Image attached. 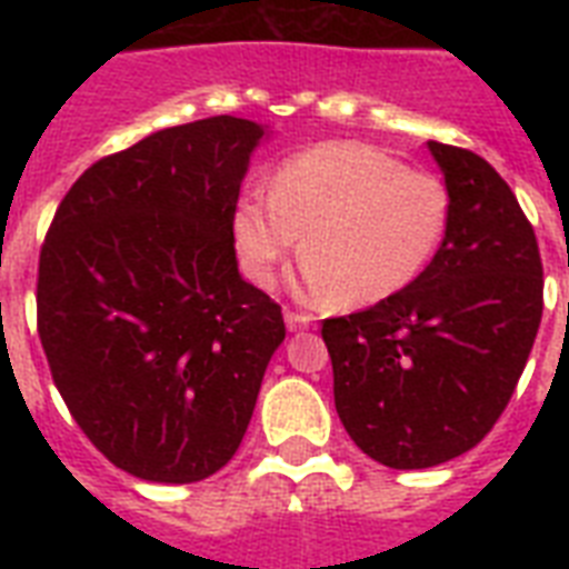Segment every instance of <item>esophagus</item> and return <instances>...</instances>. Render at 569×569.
Masks as SVG:
<instances>
[{"label": "esophagus", "instance_id": "1", "mask_svg": "<svg viewBox=\"0 0 569 569\" xmlns=\"http://www.w3.org/2000/svg\"><path fill=\"white\" fill-rule=\"evenodd\" d=\"M310 321L312 316H307V312H295V310H286V328L292 330H303V328H310Z\"/></svg>", "mask_w": 569, "mask_h": 569}]
</instances>
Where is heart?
Segmentation results:
<instances>
[{
    "instance_id": "1",
    "label": "heart",
    "mask_w": 569,
    "mask_h": 569,
    "mask_svg": "<svg viewBox=\"0 0 569 569\" xmlns=\"http://www.w3.org/2000/svg\"><path fill=\"white\" fill-rule=\"evenodd\" d=\"M449 227V191L372 144H319L274 168L268 191H241L230 236L259 289L301 244L303 292L319 301H387L431 262Z\"/></svg>"
}]
</instances>
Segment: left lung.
Returning a JSON list of instances; mask_svg holds the SVG:
<instances>
[{"label":"left lung","instance_id":"obj_1","mask_svg":"<svg viewBox=\"0 0 569 569\" xmlns=\"http://www.w3.org/2000/svg\"><path fill=\"white\" fill-rule=\"evenodd\" d=\"M428 150L449 191L431 266L387 301L321 321L339 419L392 469L437 467L485 440L543 312L538 239L511 186L472 150Z\"/></svg>","mask_w":569,"mask_h":569}]
</instances>
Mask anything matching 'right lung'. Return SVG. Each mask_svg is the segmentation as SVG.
<instances>
[{
  "instance_id": "obj_1",
  "label": "right lung",
  "mask_w": 569,
  "mask_h": 569,
  "mask_svg": "<svg viewBox=\"0 0 569 569\" xmlns=\"http://www.w3.org/2000/svg\"><path fill=\"white\" fill-rule=\"evenodd\" d=\"M253 120H194L93 162L49 223L38 337L84 437L129 476L203 481L236 455L286 339L241 280L232 206Z\"/></svg>"
}]
</instances>
